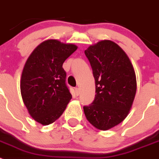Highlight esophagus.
<instances>
[{
    "instance_id": "obj_1",
    "label": "esophagus",
    "mask_w": 159,
    "mask_h": 159,
    "mask_svg": "<svg viewBox=\"0 0 159 159\" xmlns=\"http://www.w3.org/2000/svg\"><path fill=\"white\" fill-rule=\"evenodd\" d=\"M75 94H76L77 95H80V88H75Z\"/></svg>"
}]
</instances>
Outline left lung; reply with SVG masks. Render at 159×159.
Instances as JSON below:
<instances>
[{"label": "left lung", "instance_id": "1", "mask_svg": "<svg viewBox=\"0 0 159 159\" xmlns=\"http://www.w3.org/2000/svg\"><path fill=\"white\" fill-rule=\"evenodd\" d=\"M95 80L93 102L84 107L87 119L97 129L107 130L129 114L136 93L134 68L123 49L111 40H102L84 52Z\"/></svg>", "mask_w": 159, "mask_h": 159}]
</instances>
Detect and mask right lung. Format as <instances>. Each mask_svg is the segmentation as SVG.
Returning <instances> with one entry per match:
<instances>
[{"instance_id":"1","label":"right lung","mask_w":159,"mask_h":159,"mask_svg":"<svg viewBox=\"0 0 159 159\" xmlns=\"http://www.w3.org/2000/svg\"><path fill=\"white\" fill-rule=\"evenodd\" d=\"M76 49L71 43L48 40L25 63L20 80L22 99L30 116L42 125L58 119L71 99L63 64Z\"/></svg>"}]
</instances>
